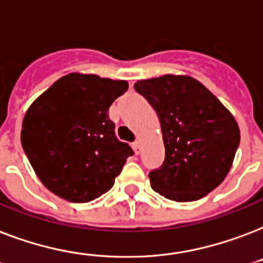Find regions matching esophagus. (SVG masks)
I'll use <instances>...</instances> for the list:
<instances>
[{"instance_id":"1","label":"esophagus","mask_w":263,"mask_h":263,"mask_svg":"<svg viewBox=\"0 0 263 263\" xmlns=\"http://www.w3.org/2000/svg\"><path fill=\"white\" fill-rule=\"evenodd\" d=\"M132 147H134V152H135L136 154H139V152H140V142H139V140L134 142V143H132Z\"/></svg>"}]
</instances>
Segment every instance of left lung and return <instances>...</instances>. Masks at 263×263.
Wrapping results in <instances>:
<instances>
[{"label": "left lung", "instance_id": "left-lung-1", "mask_svg": "<svg viewBox=\"0 0 263 263\" xmlns=\"http://www.w3.org/2000/svg\"><path fill=\"white\" fill-rule=\"evenodd\" d=\"M135 91L156 110L163 131L165 160L149 174L154 192L174 201H194L218 187L240 143L229 110L189 76L140 80Z\"/></svg>", "mask_w": 263, "mask_h": 263}]
</instances>
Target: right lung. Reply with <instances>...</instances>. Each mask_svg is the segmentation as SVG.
Listing matches in <instances>:
<instances>
[{
  "instance_id": "obj_1",
  "label": "right lung",
  "mask_w": 263,
  "mask_h": 263,
  "mask_svg": "<svg viewBox=\"0 0 263 263\" xmlns=\"http://www.w3.org/2000/svg\"><path fill=\"white\" fill-rule=\"evenodd\" d=\"M128 89L124 80L70 73L30 106L22 146L40 180L71 203H88L114 185L131 146L120 142L109 107Z\"/></svg>"
}]
</instances>
